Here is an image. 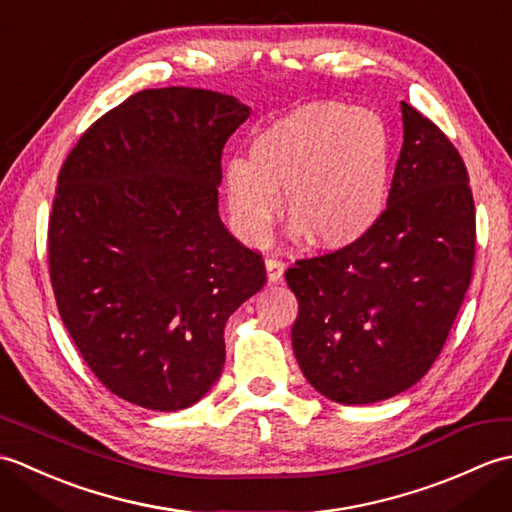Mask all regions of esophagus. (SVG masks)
<instances>
[{"label":"esophagus","mask_w":512,"mask_h":512,"mask_svg":"<svg viewBox=\"0 0 512 512\" xmlns=\"http://www.w3.org/2000/svg\"><path fill=\"white\" fill-rule=\"evenodd\" d=\"M286 264L279 262V259H266V279L268 284H279L284 279Z\"/></svg>","instance_id":"obj_1"}]
</instances>
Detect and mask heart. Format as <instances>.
Wrapping results in <instances>:
<instances>
[{
  "label": "heart",
  "instance_id": "obj_1",
  "mask_svg": "<svg viewBox=\"0 0 512 512\" xmlns=\"http://www.w3.org/2000/svg\"><path fill=\"white\" fill-rule=\"evenodd\" d=\"M250 156L228 160L226 209L244 244L264 242L286 193L290 239L345 250L372 231L385 211L391 140L374 112L341 101H310L270 123Z\"/></svg>",
  "mask_w": 512,
  "mask_h": 512
}]
</instances>
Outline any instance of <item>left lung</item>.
<instances>
[{
    "mask_svg": "<svg viewBox=\"0 0 512 512\" xmlns=\"http://www.w3.org/2000/svg\"><path fill=\"white\" fill-rule=\"evenodd\" d=\"M402 149L387 209L361 242L301 259L292 350L308 383L341 405L416 385L436 361L471 284L475 204L458 149L400 103Z\"/></svg>",
    "mask_w": 512,
    "mask_h": 512,
    "instance_id": "8db88e82",
    "label": "left lung"
}]
</instances>
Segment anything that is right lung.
Masks as SVG:
<instances>
[{
	"label": "right lung",
	"instance_id": "1",
	"mask_svg": "<svg viewBox=\"0 0 512 512\" xmlns=\"http://www.w3.org/2000/svg\"><path fill=\"white\" fill-rule=\"evenodd\" d=\"M235 96L160 88L101 116L65 158L48 228L65 330L132 405L180 411L222 374L228 317L264 288L262 257L217 211Z\"/></svg>",
	"mask_w": 512,
	"mask_h": 512
}]
</instances>
